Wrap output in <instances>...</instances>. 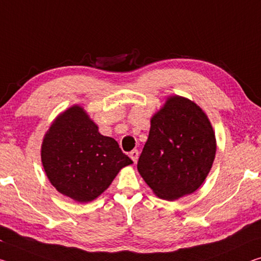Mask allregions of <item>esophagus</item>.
I'll list each match as a JSON object with an SVG mask.
<instances>
[{"label":"esophagus","instance_id":"34e87169","mask_svg":"<svg viewBox=\"0 0 261 261\" xmlns=\"http://www.w3.org/2000/svg\"><path fill=\"white\" fill-rule=\"evenodd\" d=\"M130 158L132 159V161H134V163H137V160H138V156H139V152L137 151V150H132L131 152H130Z\"/></svg>","mask_w":261,"mask_h":261}]
</instances>
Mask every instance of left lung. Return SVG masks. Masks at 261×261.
I'll use <instances>...</instances> for the list:
<instances>
[{"mask_svg": "<svg viewBox=\"0 0 261 261\" xmlns=\"http://www.w3.org/2000/svg\"><path fill=\"white\" fill-rule=\"evenodd\" d=\"M208 116L187 97L171 95L153 114L138 172L155 196L175 201L200 188L216 154Z\"/></svg>", "mask_w": 261, "mask_h": 261, "instance_id": "8db88e82", "label": "left lung"}]
</instances>
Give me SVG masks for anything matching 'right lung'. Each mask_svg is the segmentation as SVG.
I'll use <instances>...</instances> for the list:
<instances>
[{
	"mask_svg": "<svg viewBox=\"0 0 261 261\" xmlns=\"http://www.w3.org/2000/svg\"><path fill=\"white\" fill-rule=\"evenodd\" d=\"M41 164L58 192L80 203L94 201L132 160L114 138L98 132L85 108L74 105L53 119L40 148Z\"/></svg>",
	"mask_w": 261,
	"mask_h": 261,
	"instance_id": "obj_1",
	"label": "right lung"
}]
</instances>
